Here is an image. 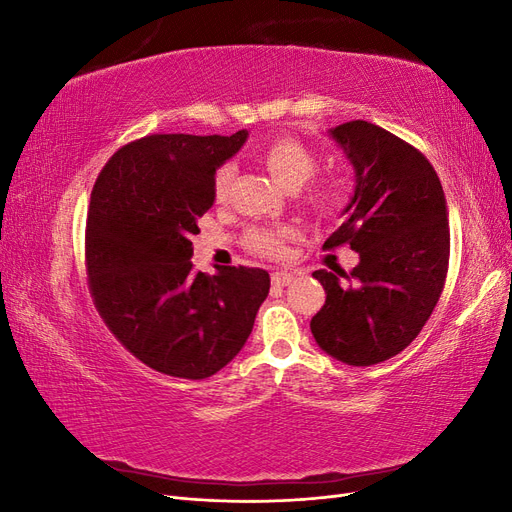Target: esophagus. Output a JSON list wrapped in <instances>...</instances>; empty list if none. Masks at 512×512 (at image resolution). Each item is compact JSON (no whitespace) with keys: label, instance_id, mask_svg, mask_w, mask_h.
Returning a JSON list of instances; mask_svg holds the SVG:
<instances>
[{"label":"esophagus","instance_id":"1","mask_svg":"<svg viewBox=\"0 0 512 512\" xmlns=\"http://www.w3.org/2000/svg\"><path fill=\"white\" fill-rule=\"evenodd\" d=\"M271 280H273L275 286L284 288V286H288V284L292 282V273H288V271H275V273L271 275Z\"/></svg>","mask_w":512,"mask_h":512}]
</instances>
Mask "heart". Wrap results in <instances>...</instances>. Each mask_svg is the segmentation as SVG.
<instances>
[{
  "instance_id": "obj_1",
  "label": "heart",
  "mask_w": 512,
  "mask_h": 512,
  "mask_svg": "<svg viewBox=\"0 0 512 512\" xmlns=\"http://www.w3.org/2000/svg\"><path fill=\"white\" fill-rule=\"evenodd\" d=\"M258 160L267 168V173L286 190H299L314 177L318 168L316 153L309 149L299 138L277 136L267 141L258 151ZM232 179H235V166L224 164L213 177V196L218 203L228 196ZM344 185L342 183H320L309 192V203L322 213H335L344 203ZM292 235L290 230L280 228H256L247 235V247L254 254L267 258H280L284 254V243Z\"/></svg>"
}]
</instances>
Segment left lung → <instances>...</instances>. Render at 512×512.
<instances>
[{"label": "left lung", "mask_w": 512, "mask_h": 512, "mask_svg": "<svg viewBox=\"0 0 512 512\" xmlns=\"http://www.w3.org/2000/svg\"><path fill=\"white\" fill-rule=\"evenodd\" d=\"M329 136L354 168V190L324 247L348 243L359 265L312 273L327 301L309 329L333 359L367 367L410 346L436 307L451 254L448 209L436 170L395 134L356 119Z\"/></svg>", "instance_id": "1"}]
</instances>
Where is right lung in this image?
Instances as JSON below:
<instances>
[{
  "label": "right lung",
  "instance_id": "1",
  "mask_svg": "<svg viewBox=\"0 0 512 512\" xmlns=\"http://www.w3.org/2000/svg\"><path fill=\"white\" fill-rule=\"evenodd\" d=\"M247 141L153 134L119 149L96 179L85 262L106 327L138 361L173 378L218 374L245 346L267 299L265 269L192 267V235L213 207V177Z\"/></svg>",
  "mask_w": 512,
  "mask_h": 512
}]
</instances>
